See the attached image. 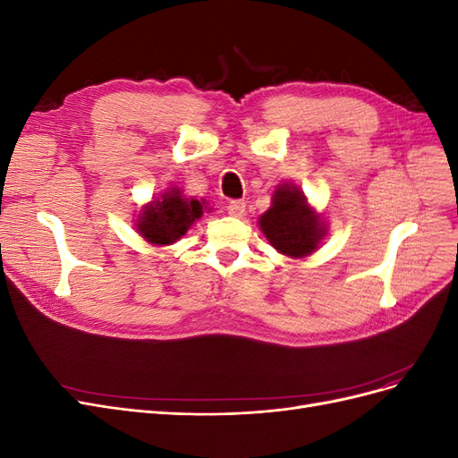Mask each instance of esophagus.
Here are the masks:
<instances>
[{
    "mask_svg": "<svg viewBox=\"0 0 458 458\" xmlns=\"http://www.w3.org/2000/svg\"><path fill=\"white\" fill-rule=\"evenodd\" d=\"M244 210H246V202L244 200H231L227 204V212L231 216H234V217H241L244 214Z\"/></svg>",
    "mask_w": 458,
    "mask_h": 458,
    "instance_id": "esophagus-1",
    "label": "esophagus"
}]
</instances>
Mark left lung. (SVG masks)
Here are the masks:
<instances>
[{
  "mask_svg": "<svg viewBox=\"0 0 458 458\" xmlns=\"http://www.w3.org/2000/svg\"><path fill=\"white\" fill-rule=\"evenodd\" d=\"M258 225L275 250L288 258L310 256L325 237L323 217L294 185L275 189L273 204L259 216Z\"/></svg>",
  "mask_w": 458,
  "mask_h": 458,
  "instance_id": "obj_1",
  "label": "left lung"
}]
</instances>
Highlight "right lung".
Returning a JSON list of instances; mask_svg holds the SVG:
<instances>
[{"instance_id": "1", "label": "right lung", "mask_w": 458, "mask_h": 458, "mask_svg": "<svg viewBox=\"0 0 458 458\" xmlns=\"http://www.w3.org/2000/svg\"><path fill=\"white\" fill-rule=\"evenodd\" d=\"M206 202L197 199H185L182 189L172 187L157 200L148 202L137 219V231L141 237L155 244H174L189 231V227L202 217Z\"/></svg>"}]
</instances>
